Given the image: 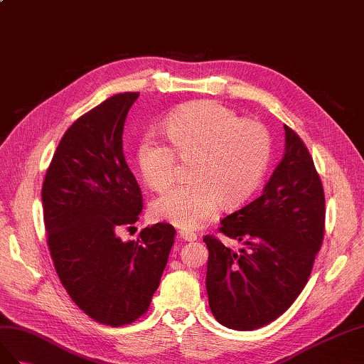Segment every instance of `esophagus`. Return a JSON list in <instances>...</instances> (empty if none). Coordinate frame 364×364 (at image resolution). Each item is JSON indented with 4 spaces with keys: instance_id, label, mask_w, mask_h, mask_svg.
Listing matches in <instances>:
<instances>
[{
    "instance_id": "obj_1",
    "label": "esophagus",
    "mask_w": 364,
    "mask_h": 364,
    "mask_svg": "<svg viewBox=\"0 0 364 364\" xmlns=\"http://www.w3.org/2000/svg\"><path fill=\"white\" fill-rule=\"evenodd\" d=\"M178 236L181 237L183 241H188V242H193V241H196V233H192V232L181 230V232L178 233Z\"/></svg>"
}]
</instances>
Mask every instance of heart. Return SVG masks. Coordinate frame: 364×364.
<instances>
[{
  "label": "heart",
  "instance_id": "b5f03b06",
  "mask_svg": "<svg viewBox=\"0 0 364 364\" xmlns=\"http://www.w3.org/2000/svg\"><path fill=\"white\" fill-rule=\"evenodd\" d=\"M171 141L149 131L139 144L144 183L164 191L173 183L180 157L191 161L189 183L159 196L154 220L196 230L221 210L235 207L256 189L272 155V137L262 123L241 119L221 103L200 100L173 109L164 122Z\"/></svg>",
  "mask_w": 364,
  "mask_h": 364
}]
</instances>
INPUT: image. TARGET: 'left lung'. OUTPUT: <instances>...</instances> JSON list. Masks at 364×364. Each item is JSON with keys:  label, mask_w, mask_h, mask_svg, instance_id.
<instances>
[{"label": "left lung", "mask_w": 364, "mask_h": 364, "mask_svg": "<svg viewBox=\"0 0 364 364\" xmlns=\"http://www.w3.org/2000/svg\"><path fill=\"white\" fill-rule=\"evenodd\" d=\"M284 129V157L262 193L221 221L220 232L242 248L204 236L209 306L230 329H259L282 316L305 288L323 241V186L304 141Z\"/></svg>", "instance_id": "left-lung-1"}]
</instances>
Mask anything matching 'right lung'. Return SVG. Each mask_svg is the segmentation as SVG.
<instances>
[{
    "instance_id": "add662e5",
    "label": "right lung",
    "mask_w": 364,
    "mask_h": 364,
    "mask_svg": "<svg viewBox=\"0 0 364 364\" xmlns=\"http://www.w3.org/2000/svg\"><path fill=\"white\" fill-rule=\"evenodd\" d=\"M139 92L116 95L79 117L60 139L43 184L48 250L60 284L87 316L112 328L146 313L173 245L159 223L136 241L141 191L123 155V127Z\"/></svg>"
}]
</instances>
